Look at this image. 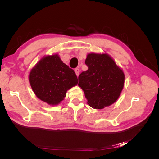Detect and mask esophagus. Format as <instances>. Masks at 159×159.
<instances>
[{"label":"esophagus","instance_id":"1","mask_svg":"<svg viewBox=\"0 0 159 159\" xmlns=\"http://www.w3.org/2000/svg\"><path fill=\"white\" fill-rule=\"evenodd\" d=\"M74 71H75V73L76 75L78 76L79 74H80V70H79L78 68H75V69L74 70Z\"/></svg>","mask_w":159,"mask_h":159}]
</instances>
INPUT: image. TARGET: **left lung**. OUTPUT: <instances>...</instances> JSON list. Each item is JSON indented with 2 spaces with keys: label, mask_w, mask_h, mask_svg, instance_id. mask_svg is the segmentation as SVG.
I'll list each match as a JSON object with an SVG mask.
<instances>
[{
  "label": "left lung",
  "mask_w": 159,
  "mask_h": 159,
  "mask_svg": "<svg viewBox=\"0 0 159 159\" xmlns=\"http://www.w3.org/2000/svg\"><path fill=\"white\" fill-rule=\"evenodd\" d=\"M85 63L88 70L80 74L78 85L83 89L88 104L102 109L114 103L124 86L123 70L107 54H88Z\"/></svg>",
  "instance_id": "8db88e82"
}]
</instances>
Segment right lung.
Wrapping results in <instances>:
<instances>
[{
    "label": "right lung",
    "mask_w": 159,
    "mask_h": 159,
    "mask_svg": "<svg viewBox=\"0 0 159 159\" xmlns=\"http://www.w3.org/2000/svg\"><path fill=\"white\" fill-rule=\"evenodd\" d=\"M28 78L37 98L52 105L60 103L67 91L78 83L74 71L57 54L42 57L31 70Z\"/></svg>",
    "instance_id": "add662e5"
}]
</instances>
